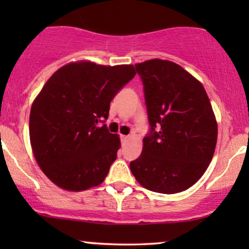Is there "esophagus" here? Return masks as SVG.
Segmentation results:
<instances>
[{
    "label": "esophagus",
    "instance_id": "obj_1",
    "mask_svg": "<svg viewBox=\"0 0 249 249\" xmlns=\"http://www.w3.org/2000/svg\"><path fill=\"white\" fill-rule=\"evenodd\" d=\"M129 139V136H121V142L122 144H125V142H127V141Z\"/></svg>",
    "mask_w": 249,
    "mask_h": 249
}]
</instances>
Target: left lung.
Here are the masks:
<instances>
[{
    "mask_svg": "<svg viewBox=\"0 0 249 249\" xmlns=\"http://www.w3.org/2000/svg\"><path fill=\"white\" fill-rule=\"evenodd\" d=\"M135 67L144 84L151 132L130 170L152 192H183L200 179L215 151L217 122L210 98L202 83L172 61L152 59Z\"/></svg>",
    "mask_w": 249,
    "mask_h": 249,
    "instance_id": "1",
    "label": "left lung"
}]
</instances>
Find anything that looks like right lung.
I'll return each mask as SVG.
<instances>
[{
	"instance_id": "add662e5",
	"label": "right lung",
	"mask_w": 249,
	"mask_h": 249,
	"mask_svg": "<svg viewBox=\"0 0 249 249\" xmlns=\"http://www.w3.org/2000/svg\"><path fill=\"white\" fill-rule=\"evenodd\" d=\"M131 64L70 62L56 70L33 102L30 145L37 164L60 188L81 192L104 181L121 142L98 122L115 94L135 77Z\"/></svg>"
}]
</instances>
